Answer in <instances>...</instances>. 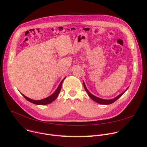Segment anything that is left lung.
<instances>
[{
	"label": "left lung",
	"mask_w": 147,
	"mask_h": 147,
	"mask_svg": "<svg viewBox=\"0 0 147 147\" xmlns=\"http://www.w3.org/2000/svg\"><path fill=\"white\" fill-rule=\"evenodd\" d=\"M83 84H84V87L85 90L87 91V94H88V95L89 96V97H90L92 100H94V101H96V102H98V103L101 104H110L113 103V102H115L116 100H117L120 97H121V96L124 94V93L125 92V91L128 89V88H127L126 89V90H125L124 92L121 93V94H120L119 96H118L117 97H115V98H113V99H111V100H104V99H102V98L97 97L94 96V95H92V94H91V93H90V92L88 91V90H87V88H86L84 83H83Z\"/></svg>",
	"instance_id": "8db88e82"
}]
</instances>
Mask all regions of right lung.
Here are the masks:
<instances>
[{
	"label": "right lung",
	"instance_id": "obj_1",
	"mask_svg": "<svg viewBox=\"0 0 147 147\" xmlns=\"http://www.w3.org/2000/svg\"><path fill=\"white\" fill-rule=\"evenodd\" d=\"M64 80V78L63 80L61 82V83H60L59 87H57V90L55 91V92L53 93V94L52 95H51L50 96L45 98V99H43V100H32L27 97H26L25 96H24L23 94V96L28 101H30V102H32L33 104H37V105H46V104H50L51 103V102H53L54 100H56V98L57 97V96H59V92L61 90V85H62V83L63 82V80Z\"/></svg>",
	"mask_w": 147,
	"mask_h": 147
}]
</instances>
